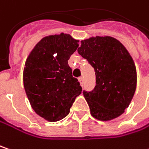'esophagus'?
Returning <instances> with one entry per match:
<instances>
[{"label": "esophagus", "mask_w": 149, "mask_h": 149, "mask_svg": "<svg viewBox=\"0 0 149 149\" xmlns=\"http://www.w3.org/2000/svg\"><path fill=\"white\" fill-rule=\"evenodd\" d=\"M79 82H80V84L82 85V84H83V82H84V78H83V77L79 78Z\"/></svg>", "instance_id": "esophagus-1"}]
</instances>
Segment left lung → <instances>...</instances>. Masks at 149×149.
Returning <instances> with one entry per match:
<instances>
[{
  "label": "left lung",
  "mask_w": 149,
  "mask_h": 149,
  "mask_svg": "<svg viewBox=\"0 0 149 149\" xmlns=\"http://www.w3.org/2000/svg\"><path fill=\"white\" fill-rule=\"evenodd\" d=\"M78 53L95 70V88L83 91L91 115L100 121L122 115L137 86L136 67L127 50L111 37H95L81 41Z\"/></svg>",
  "instance_id": "1"
}]
</instances>
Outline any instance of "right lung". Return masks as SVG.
<instances>
[{
  "instance_id": "obj_1",
  "label": "right lung",
  "mask_w": 149,
  "mask_h": 149,
  "mask_svg": "<svg viewBox=\"0 0 149 149\" xmlns=\"http://www.w3.org/2000/svg\"><path fill=\"white\" fill-rule=\"evenodd\" d=\"M69 34L45 37L29 54L23 71L26 96L35 112L49 122L64 118L82 87L68 64L79 47Z\"/></svg>"
}]
</instances>
